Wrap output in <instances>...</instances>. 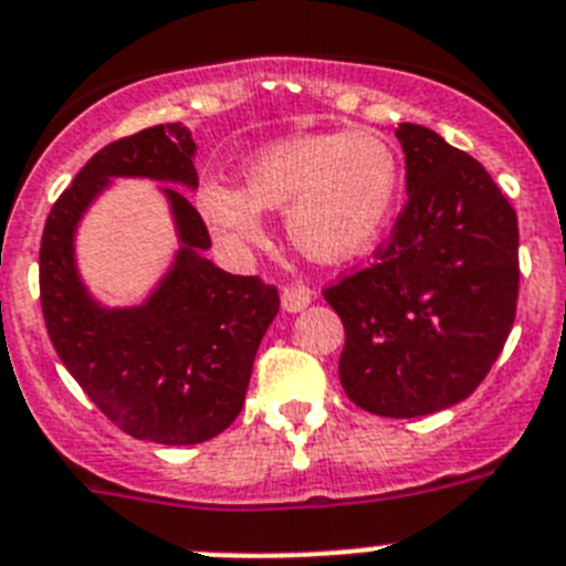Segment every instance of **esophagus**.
<instances>
[{"label":"esophagus","mask_w":566,"mask_h":566,"mask_svg":"<svg viewBox=\"0 0 566 566\" xmlns=\"http://www.w3.org/2000/svg\"><path fill=\"white\" fill-rule=\"evenodd\" d=\"M313 302V293L307 287H284L282 290V310L284 313H302Z\"/></svg>","instance_id":"esophagus-1"}]
</instances>
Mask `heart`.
Wrapping results in <instances>:
<instances>
[{"mask_svg": "<svg viewBox=\"0 0 566 566\" xmlns=\"http://www.w3.org/2000/svg\"><path fill=\"white\" fill-rule=\"evenodd\" d=\"M400 186V163L369 129L287 137L251 157L242 188L202 182L197 211L220 242L256 248L262 213H287V237L321 264L355 259L380 237Z\"/></svg>", "mask_w": 566, "mask_h": 566, "instance_id": "1", "label": "heart"}]
</instances>
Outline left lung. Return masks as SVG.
<instances>
[{
    "label": "left lung",
    "mask_w": 566,
    "mask_h": 566,
    "mask_svg": "<svg viewBox=\"0 0 566 566\" xmlns=\"http://www.w3.org/2000/svg\"><path fill=\"white\" fill-rule=\"evenodd\" d=\"M406 200L378 262L324 290L344 321L338 378L380 417L451 409L485 380L518 298V222L482 163L417 124L395 129Z\"/></svg>",
    "instance_id": "left-lung-1"
}]
</instances>
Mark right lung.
Segmentation results:
<instances>
[{
	"mask_svg": "<svg viewBox=\"0 0 566 566\" xmlns=\"http://www.w3.org/2000/svg\"><path fill=\"white\" fill-rule=\"evenodd\" d=\"M197 144L182 124L120 137L90 157L55 200L39 251V287L50 340L86 397L120 431L160 446L206 442L237 420L253 358L279 313V293L206 259L211 237L182 191H195ZM118 176L161 187L176 222V262L147 302L106 308L74 264L85 208Z\"/></svg>",
	"mask_w": 566,
	"mask_h": 566,
	"instance_id": "obj_1",
	"label": "right lung"
}]
</instances>
